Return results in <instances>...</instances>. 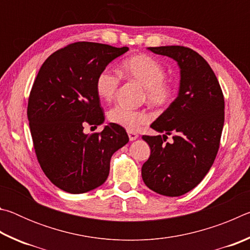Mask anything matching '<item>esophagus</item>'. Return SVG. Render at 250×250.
<instances>
[{
  "instance_id": "esophagus-1",
  "label": "esophagus",
  "mask_w": 250,
  "mask_h": 250,
  "mask_svg": "<svg viewBox=\"0 0 250 250\" xmlns=\"http://www.w3.org/2000/svg\"><path fill=\"white\" fill-rule=\"evenodd\" d=\"M128 135H129L130 141H134V140H137V139L139 138L138 133L137 132H133V131H128Z\"/></svg>"
}]
</instances>
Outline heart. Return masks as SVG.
Masks as SVG:
<instances>
[{"label":"heart","instance_id":"1","mask_svg":"<svg viewBox=\"0 0 250 250\" xmlns=\"http://www.w3.org/2000/svg\"><path fill=\"white\" fill-rule=\"evenodd\" d=\"M119 73L126 79L134 80L145 88V98L155 108H163L171 103L173 88L166 82V70L160 62L147 55H135L121 62ZM120 79L109 69L100 71L96 79V91L101 99L109 101L115 97ZM108 120L129 131L138 129L150 120L146 110H133L117 104L108 112Z\"/></svg>","mask_w":250,"mask_h":250}]
</instances>
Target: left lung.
Returning a JSON list of instances; mask_svg holds the SVG:
<instances>
[{"label":"left lung","mask_w":250,"mask_h":250,"mask_svg":"<svg viewBox=\"0 0 250 250\" xmlns=\"http://www.w3.org/2000/svg\"><path fill=\"white\" fill-rule=\"evenodd\" d=\"M180 67L179 95L151 125L163 135H143L151 154L142 166L145 184L166 196H181L208 173L216 158L224 126V96L204 58L183 46L147 47ZM173 140L167 143V135Z\"/></svg>","instance_id":"8db88e82"}]
</instances>
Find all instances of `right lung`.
I'll list each match as a JSON object with an SVG mask.
<instances>
[{"instance_id": "1", "label": "right lung", "mask_w": 250, "mask_h": 250, "mask_svg": "<svg viewBox=\"0 0 250 250\" xmlns=\"http://www.w3.org/2000/svg\"><path fill=\"white\" fill-rule=\"evenodd\" d=\"M128 50L78 42L53 53L37 74L28 98L29 129L42 170L62 191L82 194L103 185L112 154L129 141L115 124L100 133L83 132L84 125L104 121L97 77Z\"/></svg>"}]
</instances>
